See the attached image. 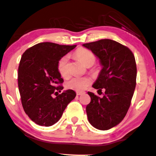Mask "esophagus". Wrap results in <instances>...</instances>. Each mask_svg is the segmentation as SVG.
Listing matches in <instances>:
<instances>
[{"label":"esophagus","mask_w":156,"mask_h":156,"mask_svg":"<svg viewBox=\"0 0 156 156\" xmlns=\"http://www.w3.org/2000/svg\"><path fill=\"white\" fill-rule=\"evenodd\" d=\"M84 93H85L84 92H81V91L76 92V95H82V94H84Z\"/></svg>","instance_id":"1"}]
</instances>
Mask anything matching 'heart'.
<instances>
[{
    "label": "heart",
    "mask_w": 156,
    "mask_h": 156,
    "mask_svg": "<svg viewBox=\"0 0 156 156\" xmlns=\"http://www.w3.org/2000/svg\"><path fill=\"white\" fill-rule=\"evenodd\" d=\"M76 58L79 60L86 66H91L96 61L95 54L90 49L84 47H79L74 53ZM57 69L61 77L66 78L69 76V56L67 55L62 56L58 60ZM92 83V78L89 76L73 77L65 83V86L69 90L75 91H83Z\"/></svg>",
    "instance_id": "heart-1"
}]
</instances>
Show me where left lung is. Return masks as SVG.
Returning a JSON list of instances; mask_svg holds the SVG:
<instances>
[{
    "mask_svg": "<svg viewBox=\"0 0 156 156\" xmlns=\"http://www.w3.org/2000/svg\"><path fill=\"white\" fill-rule=\"evenodd\" d=\"M83 46L90 49L103 66L92 87L105 90L102 98L87 92L91 98L86 107L88 121L96 129L107 130L119 124L129 108L136 85V59L127 47L110 39Z\"/></svg>",
    "mask_w": 156,
    "mask_h": 156,
    "instance_id": "left-lung-1",
    "label": "left lung"
}]
</instances>
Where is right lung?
Masks as SVG:
<instances>
[{"instance_id": "add662e5", "label": "right lung", "mask_w": 156, "mask_h": 156, "mask_svg": "<svg viewBox=\"0 0 156 156\" xmlns=\"http://www.w3.org/2000/svg\"><path fill=\"white\" fill-rule=\"evenodd\" d=\"M75 47L44 42L29 48L22 55L18 75L21 104L26 114L38 125L55 124L75 98L73 90L53 97L64 89L58 61Z\"/></svg>"}]
</instances>
